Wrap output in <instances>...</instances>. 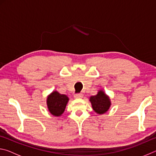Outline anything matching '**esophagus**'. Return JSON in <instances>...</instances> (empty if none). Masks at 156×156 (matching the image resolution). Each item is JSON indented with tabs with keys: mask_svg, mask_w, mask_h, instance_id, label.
Here are the masks:
<instances>
[{
	"mask_svg": "<svg viewBox=\"0 0 156 156\" xmlns=\"http://www.w3.org/2000/svg\"><path fill=\"white\" fill-rule=\"evenodd\" d=\"M83 97V94H77L74 96L75 98H82Z\"/></svg>",
	"mask_w": 156,
	"mask_h": 156,
	"instance_id": "obj_1",
	"label": "esophagus"
}]
</instances>
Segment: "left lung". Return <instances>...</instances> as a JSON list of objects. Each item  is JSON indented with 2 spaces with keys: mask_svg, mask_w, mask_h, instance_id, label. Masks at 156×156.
Segmentation results:
<instances>
[{
  "mask_svg": "<svg viewBox=\"0 0 156 156\" xmlns=\"http://www.w3.org/2000/svg\"><path fill=\"white\" fill-rule=\"evenodd\" d=\"M89 100L94 112L98 114H103L106 113L111 106L109 97L102 90L98 91L96 96H91Z\"/></svg>",
  "mask_w": 156,
  "mask_h": 156,
  "instance_id": "obj_1",
  "label": "left lung"
}]
</instances>
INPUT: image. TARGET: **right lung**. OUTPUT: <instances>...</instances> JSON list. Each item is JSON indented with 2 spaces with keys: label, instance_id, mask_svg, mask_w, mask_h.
Segmentation results:
<instances>
[{
  "label": "right lung",
  "instance_id": "add662e5",
  "mask_svg": "<svg viewBox=\"0 0 156 156\" xmlns=\"http://www.w3.org/2000/svg\"><path fill=\"white\" fill-rule=\"evenodd\" d=\"M68 101L69 98L66 95L60 94L54 91L47 97V107L53 115L60 116L65 112Z\"/></svg>",
  "mask_w": 156,
  "mask_h": 156
}]
</instances>
